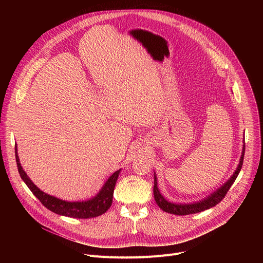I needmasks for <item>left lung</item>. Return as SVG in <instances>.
Returning <instances> with one entry per match:
<instances>
[{"label": "left lung", "instance_id": "obj_1", "mask_svg": "<svg viewBox=\"0 0 263 263\" xmlns=\"http://www.w3.org/2000/svg\"><path fill=\"white\" fill-rule=\"evenodd\" d=\"M244 154H245V143L243 144V149H242V155L240 158V162L237 170L234 171L233 175L228 179V180L220 186L218 187L216 191H214L213 193L209 196H206L205 198L199 200V201H195L192 203H176V202H172L168 201L166 198H165L159 191L158 187V179H157V175L155 173V185H154V195H155V200L158 203V205L160 208L171 214H175V215H189V214H194V213H198L204 210H208L212 206L216 205L218 202L222 201V199L225 197V195L227 194V192L229 191V189L231 187V185L233 184L234 180H236L241 168L243 165V159H244Z\"/></svg>", "mask_w": 263, "mask_h": 263}]
</instances>
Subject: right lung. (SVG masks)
<instances>
[{
	"instance_id": "right-lung-1",
	"label": "right lung",
	"mask_w": 263,
	"mask_h": 263,
	"mask_svg": "<svg viewBox=\"0 0 263 263\" xmlns=\"http://www.w3.org/2000/svg\"><path fill=\"white\" fill-rule=\"evenodd\" d=\"M16 153V161H17V166L20 174V177L24 183L27 185L33 194L40 200L47 209L50 211L68 217H73V218H91L102 215L105 213L108 209L110 204L113 201V193L115 189V184L117 181V178L119 176V173L121 170L116 171L112 176H110L101 190L98 192V194L93 196L92 198H89L87 200H82V201H67L60 198H57L54 196H51L47 193L43 192L40 189H38L31 179L27 177L26 173L23 171L20 160L18 157V150H17V144L15 148Z\"/></svg>"
}]
</instances>
